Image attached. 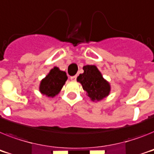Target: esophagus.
<instances>
[{
    "mask_svg": "<svg viewBox=\"0 0 154 154\" xmlns=\"http://www.w3.org/2000/svg\"><path fill=\"white\" fill-rule=\"evenodd\" d=\"M70 79H71V81H75L76 80H77V75H75V76H72V77H70Z\"/></svg>",
    "mask_w": 154,
    "mask_h": 154,
    "instance_id": "obj_1",
    "label": "esophagus"
}]
</instances>
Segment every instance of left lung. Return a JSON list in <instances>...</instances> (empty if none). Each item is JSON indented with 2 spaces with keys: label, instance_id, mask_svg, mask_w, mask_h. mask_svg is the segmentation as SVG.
<instances>
[{
  "label": "left lung",
  "instance_id": "1",
  "mask_svg": "<svg viewBox=\"0 0 154 154\" xmlns=\"http://www.w3.org/2000/svg\"><path fill=\"white\" fill-rule=\"evenodd\" d=\"M83 69L84 73L77 77V81L81 84L91 101H100L108 96L110 85L103 78L98 68L94 65H87Z\"/></svg>",
  "mask_w": 154,
  "mask_h": 154
}]
</instances>
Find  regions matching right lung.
<instances>
[{
	"label": "right lung",
	"mask_w": 154,
	"mask_h": 154,
	"mask_svg": "<svg viewBox=\"0 0 154 154\" xmlns=\"http://www.w3.org/2000/svg\"><path fill=\"white\" fill-rule=\"evenodd\" d=\"M66 72L62 71L55 66L50 70L48 74L41 81L40 91L41 94L48 97H55L61 91L62 88L65 85L67 80Z\"/></svg>",
	"instance_id": "obj_1"
}]
</instances>
